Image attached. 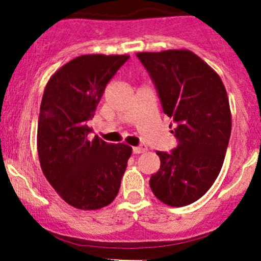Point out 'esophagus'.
I'll use <instances>...</instances> for the list:
<instances>
[{"label":"esophagus","instance_id":"obj_1","mask_svg":"<svg viewBox=\"0 0 261 261\" xmlns=\"http://www.w3.org/2000/svg\"><path fill=\"white\" fill-rule=\"evenodd\" d=\"M148 150V148H146V145H143V144H141V145H139V146H134L133 148V153L134 154H141V153H144V151H146Z\"/></svg>","mask_w":261,"mask_h":261}]
</instances>
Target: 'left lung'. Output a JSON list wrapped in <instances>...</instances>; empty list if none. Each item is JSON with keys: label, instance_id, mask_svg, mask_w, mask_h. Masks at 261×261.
Wrapping results in <instances>:
<instances>
[{"label": "left lung", "instance_id": "8db88e82", "mask_svg": "<svg viewBox=\"0 0 261 261\" xmlns=\"http://www.w3.org/2000/svg\"><path fill=\"white\" fill-rule=\"evenodd\" d=\"M151 77L178 144L156 151L150 189L162 203L185 206L208 191L221 172L231 136V110L219 75L187 49L136 53Z\"/></svg>", "mask_w": 261, "mask_h": 261}]
</instances>
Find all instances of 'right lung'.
Instances as JSON below:
<instances>
[{"label":"right lung","instance_id":"right-lung-1","mask_svg":"<svg viewBox=\"0 0 261 261\" xmlns=\"http://www.w3.org/2000/svg\"><path fill=\"white\" fill-rule=\"evenodd\" d=\"M130 56L84 55L48 80L40 103L37 146L40 167L63 200L82 211L112 203L133 149L108 144L87 125L106 85Z\"/></svg>","mask_w":261,"mask_h":261}]
</instances>
